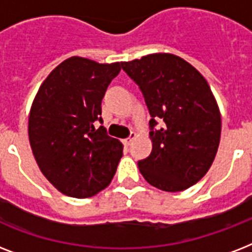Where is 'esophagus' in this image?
<instances>
[{"label": "esophagus", "instance_id": "34e87169", "mask_svg": "<svg viewBox=\"0 0 252 252\" xmlns=\"http://www.w3.org/2000/svg\"><path fill=\"white\" fill-rule=\"evenodd\" d=\"M134 138H136V133H134V132H132V133H130L129 137L126 138V140H124V141H123V144H124V145H126V146H129L130 144H132V142H133Z\"/></svg>", "mask_w": 252, "mask_h": 252}]
</instances>
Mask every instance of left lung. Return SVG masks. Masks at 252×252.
I'll return each mask as SVG.
<instances>
[{
  "mask_svg": "<svg viewBox=\"0 0 252 252\" xmlns=\"http://www.w3.org/2000/svg\"><path fill=\"white\" fill-rule=\"evenodd\" d=\"M122 68L138 85L152 116L153 149L137 163L142 176L166 192L197 183L215 161L221 137V115L207 80L171 53L148 55Z\"/></svg>",
  "mask_w": 252,
  "mask_h": 252,
  "instance_id": "obj_1",
  "label": "left lung"
}]
</instances>
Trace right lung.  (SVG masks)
Segmentation results:
<instances>
[{
    "label": "right lung",
    "instance_id": "right-lung-1",
    "mask_svg": "<svg viewBox=\"0 0 252 252\" xmlns=\"http://www.w3.org/2000/svg\"><path fill=\"white\" fill-rule=\"evenodd\" d=\"M120 63L70 57L39 87L29 119V138L43 175L64 195L85 199L111 183L123 157L122 142L107 134L102 99Z\"/></svg>",
    "mask_w": 252,
    "mask_h": 252
}]
</instances>
